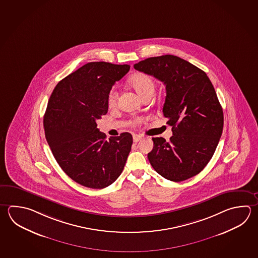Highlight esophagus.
I'll return each mask as SVG.
<instances>
[{
	"label": "esophagus",
	"instance_id": "esophagus-1",
	"mask_svg": "<svg viewBox=\"0 0 258 258\" xmlns=\"http://www.w3.org/2000/svg\"><path fill=\"white\" fill-rule=\"evenodd\" d=\"M141 139H142L141 135H139V134H134L133 135V141L134 142H138V141H141Z\"/></svg>",
	"mask_w": 258,
	"mask_h": 258
}]
</instances>
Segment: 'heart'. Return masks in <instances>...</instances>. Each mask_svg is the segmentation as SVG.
<instances>
[{
	"instance_id": "heart-1",
	"label": "heart",
	"mask_w": 258,
	"mask_h": 258,
	"mask_svg": "<svg viewBox=\"0 0 258 258\" xmlns=\"http://www.w3.org/2000/svg\"><path fill=\"white\" fill-rule=\"evenodd\" d=\"M132 87L141 97L148 93L154 92L155 82L150 76L145 74H139L132 79ZM117 91L116 88H112L107 95V105L114 107L117 103Z\"/></svg>"
}]
</instances>
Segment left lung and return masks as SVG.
I'll list each match as a JSON object with an SVG mask.
<instances>
[{"mask_svg":"<svg viewBox=\"0 0 258 258\" xmlns=\"http://www.w3.org/2000/svg\"><path fill=\"white\" fill-rule=\"evenodd\" d=\"M134 68L166 86L163 116L172 126L170 141L152 138L148 153L163 178L181 181L197 175L214 155L224 127V113L209 78L202 69L175 55L142 60Z\"/></svg>","mask_w":258,"mask_h":258,"instance_id":"8db88e82","label":"left lung"}]
</instances>
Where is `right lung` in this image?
<instances>
[{"label": "right lung", "mask_w": 258, "mask_h": 258, "mask_svg": "<svg viewBox=\"0 0 258 258\" xmlns=\"http://www.w3.org/2000/svg\"><path fill=\"white\" fill-rule=\"evenodd\" d=\"M128 64L86 63L55 86L44 117L45 138L55 161L72 180L103 189L121 174L132 151L128 132L106 140L97 120L107 114V95Z\"/></svg>", "instance_id": "obj_1"}]
</instances>
